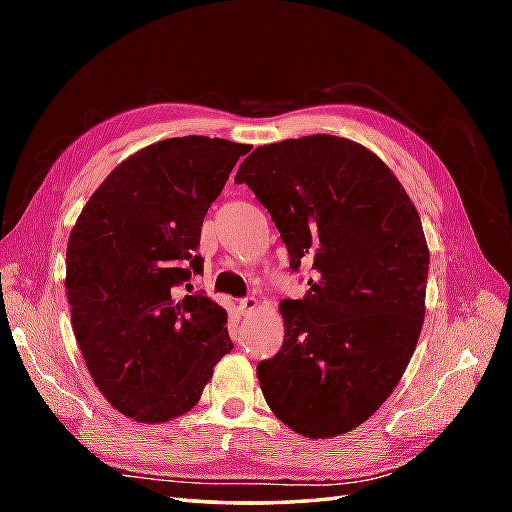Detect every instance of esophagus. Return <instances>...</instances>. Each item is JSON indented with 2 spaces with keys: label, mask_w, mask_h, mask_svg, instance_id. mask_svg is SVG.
<instances>
[{
  "label": "esophagus",
  "mask_w": 512,
  "mask_h": 512,
  "mask_svg": "<svg viewBox=\"0 0 512 512\" xmlns=\"http://www.w3.org/2000/svg\"><path fill=\"white\" fill-rule=\"evenodd\" d=\"M257 306H259V303H257L255 297H244V299H239V303H237V308H239V312H242V314L255 312Z\"/></svg>",
  "instance_id": "obj_1"
}]
</instances>
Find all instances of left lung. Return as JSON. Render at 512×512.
I'll list each match as a JSON object with an SVG mask.
<instances>
[{
  "mask_svg": "<svg viewBox=\"0 0 512 512\" xmlns=\"http://www.w3.org/2000/svg\"><path fill=\"white\" fill-rule=\"evenodd\" d=\"M288 248L312 268L284 299V345L257 365L275 416L308 438L363 424L405 374L424 319L429 250L394 173L347 138L314 134L257 147L237 169Z\"/></svg>",
  "mask_w": 512,
  "mask_h": 512,
  "instance_id": "1",
  "label": "left lung"
}]
</instances>
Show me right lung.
Returning <instances> with one entry per match:
<instances>
[{
    "label": "right lung",
    "instance_id": "obj_1",
    "mask_svg": "<svg viewBox=\"0 0 512 512\" xmlns=\"http://www.w3.org/2000/svg\"><path fill=\"white\" fill-rule=\"evenodd\" d=\"M248 145L167 138L121 162L76 220L65 253L72 328L101 394L123 416L167 422L200 400L233 350L226 310L204 292V215Z\"/></svg>",
    "mask_w": 512,
    "mask_h": 512
}]
</instances>
